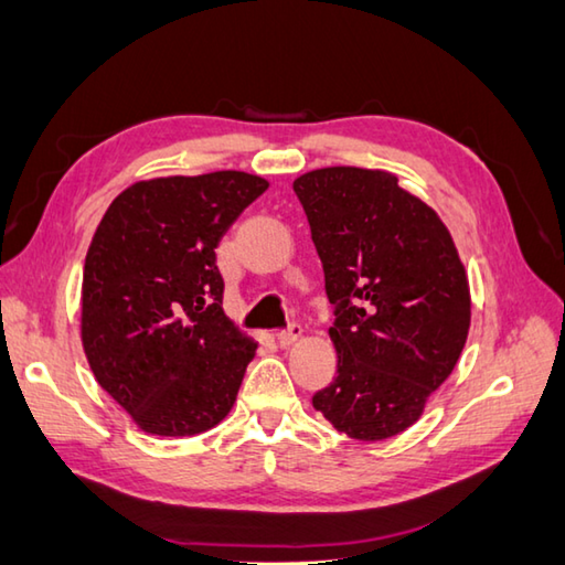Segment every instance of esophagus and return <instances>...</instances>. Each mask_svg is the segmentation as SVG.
Instances as JSON below:
<instances>
[{"mask_svg": "<svg viewBox=\"0 0 565 565\" xmlns=\"http://www.w3.org/2000/svg\"><path fill=\"white\" fill-rule=\"evenodd\" d=\"M301 333H303V328L299 323H291L289 328H284V331L276 333V343H279L281 348H289V345L299 341Z\"/></svg>", "mask_w": 565, "mask_h": 565, "instance_id": "obj_1", "label": "esophagus"}]
</instances>
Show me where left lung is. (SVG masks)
<instances>
[{
  "label": "left lung",
  "mask_w": 565,
  "mask_h": 565,
  "mask_svg": "<svg viewBox=\"0 0 565 565\" xmlns=\"http://www.w3.org/2000/svg\"><path fill=\"white\" fill-rule=\"evenodd\" d=\"M333 306L335 377L313 407L363 443L403 433L455 371L469 284L435 210L383 170L323 168L294 180Z\"/></svg>",
  "instance_id": "left-lung-1"
}]
</instances>
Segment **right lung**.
Wrapping results in <instances>:
<instances>
[{"label":"right lung","instance_id":"add662e5","mask_svg":"<svg viewBox=\"0 0 565 565\" xmlns=\"http://www.w3.org/2000/svg\"><path fill=\"white\" fill-rule=\"evenodd\" d=\"M269 182L237 170L130 184L90 242L81 338L98 385L150 435L224 419L256 353L222 311L220 239Z\"/></svg>","mask_w":565,"mask_h":565}]
</instances>
